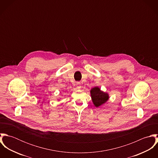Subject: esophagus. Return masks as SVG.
Returning a JSON list of instances; mask_svg holds the SVG:
<instances>
[{"label":"esophagus","instance_id":"obj_1","mask_svg":"<svg viewBox=\"0 0 158 158\" xmlns=\"http://www.w3.org/2000/svg\"><path fill=\"white\" fill-rule=\"evenodd\" d=\"M77 87H78V88H80V83H77Z\"/></svg>","mask_w":158,"mask_h":158}]
</instances>
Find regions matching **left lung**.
<instances>
[{
    "label": "left lung",
    "instance_id": "8db88e82",
    "mask_svg": "<svg viewBox=\"0 0 158 158\" xmlns=\"http://www.w3.org/2000/svg\"><path fill=\"white\" fill-rule=\"evenodd\" d=\"M90 94L94 105L96 107H98L103 105L109 98L108 94L101 91L98 87L92 88L90 90Z\"/></svg>",
    "mask_w": 158,
    "mask_h": 158
}]
</instances>
